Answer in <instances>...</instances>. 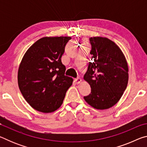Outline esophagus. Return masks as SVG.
Masks as SVG:
<instances>
[{"label":"esophagus","instance_id":"1","mask_svg":"<svg viewBox=\"0 0 147 147\" xmlns=\"http://www.w3.org/2000/svg\"><path fill=\"white\" fill-rule=\"evenodd\" d=\"M75 82L76 84H80L82 82V79L80 78H75Z\"/></svg>","mask_w":147,"mask_h":147}]
</instances>
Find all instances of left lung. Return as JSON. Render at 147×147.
<instances>
[{"label": "left lung", "instance_id": "obj_1", "mask_svg": "<svg viewBox=\"0 0 147 147\" xmlns=\"http://www.w3.org/2000/svg\"><path fill=\"white\" fill-rule=\"evenodd\" d=\"M89 43L92 61L84 79L91 90L84 98L94 108L108 109L117 102L127 87L128 64L123 52L110 39L93 37Z\"/></svg>", "mask_w": 147, "mask_h": 147}]
</instances>
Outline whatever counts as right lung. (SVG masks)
<instances>
[{
    "instance_id": "1",
    "label": "right lung",
    "mask_w": 147,
    "mask_h": 147,
    "mask_svg": "<svg viewBox=\"0 0 147 147\" xmlns=\"http://www.w3.org/2000/svg\"><path fill=\"white\" fill-rule=\"evenodd\" d=\"M71 37L43 38L30 47L18 71V84L24 98L32 108L51 113L63 103L73 78L65 75L61 58Z\"/></svg>"
}]
</instances>
